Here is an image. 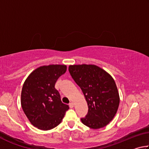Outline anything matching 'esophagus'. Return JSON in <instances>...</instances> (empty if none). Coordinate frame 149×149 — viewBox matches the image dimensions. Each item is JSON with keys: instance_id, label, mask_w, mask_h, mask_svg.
<instances>
[{"instance_id": "obj_1", "label": "esophagus", "mask_w": 149, "mask_h": 149, "mask_svg": "<svg viewBox=\"0 0 149 149\" xmlns=\"http://www.w3.org/2000/svg\"><path fill=\"white\" fill-rule=\"evenodd\" d=\"M69 106H70V108H74V104L73 102H70Z\"/></svg>"}]
</instances>
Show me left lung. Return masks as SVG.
I'll return each instance as SVG.
<instances>
[{
	"mask_svg": "<svg viewBox=\"0 0 149 149\" xmlns=\"http://www.w3.org/2000/svg\"><path fill=\"white\" fill-rule=\"evenodd\" d=\"M69 72L81 89L88 105V113L81 122L92 129L104 127L114 118L120 104V96L112 77L92 64L70 65Z\"/></svg>",
	"mask_w": 149,
	"mask_h": 149,
	"instance_id": "1",
	"label": "left lung"
}]
</instances>
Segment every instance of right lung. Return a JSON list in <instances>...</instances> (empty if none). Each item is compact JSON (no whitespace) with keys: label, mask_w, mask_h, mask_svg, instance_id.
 Instances as JSON below:
<instances>
[{"label":"right lung","mask_w":149,"mask_h":149,"mask_svg":"<svg viewBox=\"0 0 149 149\" xmlns=\"http://www.w3.org/2000/svg\"><path fill=\"white\" fill-rule=\"evenodd\" d=\"M66 70L65 65H43L33 71L25 81L21 94L22 109L31 124L39 130L56 127L69 109L54 87Z\"/></svg>","instance_id":"add662e5"}]
</instances>
